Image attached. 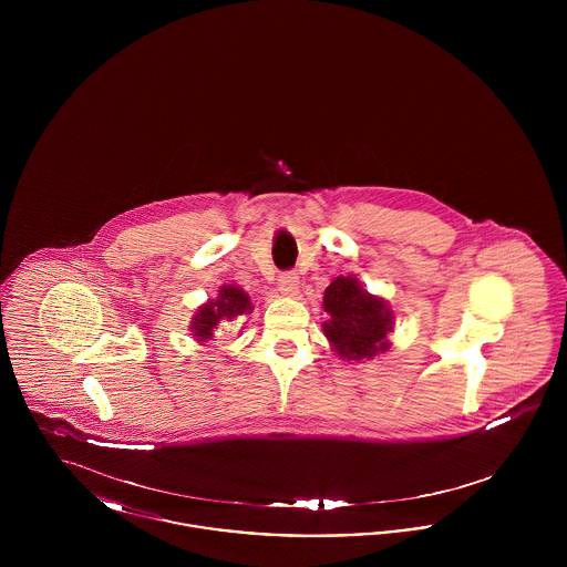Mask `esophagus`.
<instances>
[{
	"label": "esophagus",
	"instance_id": "esophagus-1",
	"mask_svg": "<svg viewBox=\"0 0 567 567\" xmlns=\"http://www.w3.org/2000/svg\"><path fill=\"white\" fill-rule=\"evenodd\" d=\"M278 291L280 296L296 297L299 293V276L296 271H285L278 278Z\"/></svg>",
	"mask_w": 567,
	"mask_h": 567
}]
</instances>
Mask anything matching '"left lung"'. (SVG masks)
<instances>
[{
  "label": "left lung",
  "mask_w": 567,
  "mask_h": 567,
  "mask_svg": "<svg viewBox=\"0 0 567 567\" xmlns=\"http://www.w3.org/2000/svg\"><path fill=\"white\" fill-rule=\"evenodd\" d=\"M323 310L329 315L323 323L324 338L342 359L370 361L391 349L393 308L384 297L363 289L359 278H333L324 289Z\"/></svg>",
  "instance_id": "left-lung-1"
}]
</instances>
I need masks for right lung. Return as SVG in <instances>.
Returning <instances> with one entry per match:
<instances>
[{
  "instance_id": "1",
  "label": "right lung",
  "mask_w": 567,
  "mask_h": 567,
  "mask_svg": "<svg viewBox=\"0 0 567 567\" xmlns=\"http://www.w3.org/2000/svg\"><path fill=\"white\" fill-rule=\"evenodd\" d=\"M252 301L250 296L244 291L243 287L236 285H220L218 293L206 303H202L193 319H190V336L197 342H208L216 338V331L225 323L238 321L244 315L252 312Z\"/></svg>"
}]
</instances>
